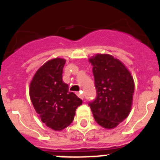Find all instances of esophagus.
<instances>
[{
	"mask_svg": "<svg viewBox=\"0 0 160 160\" xmlns=\"http://www.w3.org/2000/svg\"><path fill=\"white\" fill-rule=\"evenodd\" d=\"M77 95L78 96V97L80 98L81 99H83V98H84V95H83V94H82V91H80V92H78V93H77Z\"/></svg>",
	"mask_w": 160,
	"mask_h": 160,
	"instance_id": "esophagus-1",
	"label": "esophagus"
}]
</instances>
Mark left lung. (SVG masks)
I'll list each match as a JSON object with an SVG mask.
<instances>
[{"label":"left lung","mask_w":160,"mask_h":160,"mask_svg":"<svg viewBox=\"0 0 160 160\" xmlns=\"http://www.w3.org/2000/svg\"><path fill=\"white\" fill-rule=\"evenodd\" d=\"M89 62L97 90L95 100L89 106L98 124L114 129L131 112L135 82L125 65L112 55L97 53Z\"/></svg>","instance_id":"left-lung-1"}]
</instances>
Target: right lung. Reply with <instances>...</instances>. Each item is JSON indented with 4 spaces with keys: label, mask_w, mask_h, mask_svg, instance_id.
<instances>
[{
    "label": "right lung",
    "mask_w": 160,
    "mask_h": 160,
    "mask_svg": "<svg viewBox=\"0 0 160 160\" xmlns=\"http://www.w3.org/2000/svg\"><path fill=\"white\" fill-rule=\"evenodd\" d=\"M66 60L60 58L41 66L29 84V97L38 117L48 128L62 131L73 122L75 111L82 101L62 80Z\"/></svg>",
    "instance_id": "obj_1"
}]
</instances>
